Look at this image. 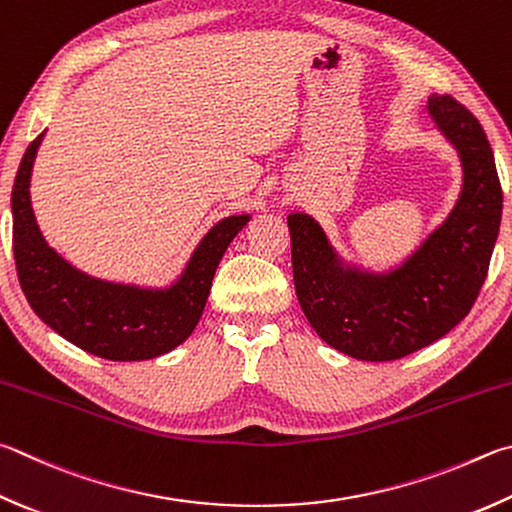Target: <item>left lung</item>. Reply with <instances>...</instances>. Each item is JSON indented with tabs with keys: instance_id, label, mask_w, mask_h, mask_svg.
Masks as SVG:
<instances>
[{
	"instance_id": "8db88e82",
	"label": "left lung",
	"mask_w": 512,
	"mask_h": 512,
	"mask_svg": "<svg viewBox=\"0 0 512 512\" xmlns=\"http://www.w3.org/2000/svg\"><path fill=\"white\" fill-rule=\"evenodd\" d=\"M427 114L459 152L463 185L448 219L401 266L360 271L313 217L288 215L297 300L315 333L351 358L387 362L432 345L466 318L488 275L504 203L492 147L452 96H432Z\"/></svg>"
}]
</instances>
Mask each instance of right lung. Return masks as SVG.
<instances>
[{"label":"right lung","mask_w":512,"mask_h":512,"mask_svg":"<svg viewBox=\"0 0 512 512\" xmlns=\"http://www.w3.org/2000/svg\"><path fill=\"white\" fill-rule=\"evenodd\" d=\"M42 138L44 132L26 147L11 194L15 266L31 309L64 340L98 358L150 360L179 347L197 327L221 257L250 215L212 226L172 286L98 280L55 253L35 221L29 188Z\"/></svg>","instance_id":"obj_1"}]
</instances>
